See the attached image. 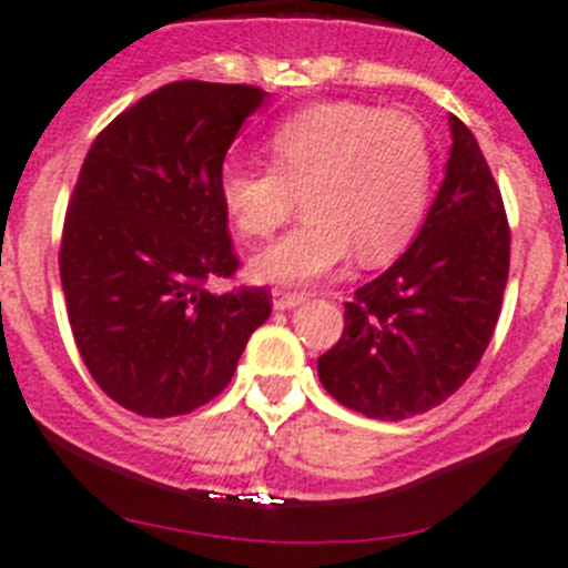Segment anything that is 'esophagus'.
<instances>
[{
	"instance_id": "1",
	"label": "esophagus",
	"mask_w": 568,
	"mask_h": 568,
	"mask_svg": "<svg viewBox=\"0 0 568 568\" xmlns=\"http://www.w3.org/2000/svg\"><path fill=\"white\" fill-rule=\"evenodd\" d=\"M305 291H285V288H274V308L277 311H291L296 308L300 302H305Z\"/></svg>"
}]
</instances>
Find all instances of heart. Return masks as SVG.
Wrapping results in <instances>:
<instances>
[{
    "instance_id": "heart-1",
    "label": "heart",
    "mask_w": 568,
    "mask_h": 568,
    "mask_svg": "<svg viewBox=\"0 0 568 568\" xmlns=\"http://www.w3.org/2000/svg\"><path fill=\"white\" fill-rule=\"evenodd\" d=\"M272 164L224 162L219 195L235 230L268 237L305 219L248 263L263 283H308L358 252L378 266L404 252L426 215L434 153L426 129L404 111L316 103L268 131Z\"/></svg>"
}]
</instances>
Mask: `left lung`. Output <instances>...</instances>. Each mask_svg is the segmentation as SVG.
<instances>
[{
  "instance_id": "obj_1",
  "label": "left lung",
  "mask_w": 568,
  "mask_h": 568,
  "mask_svg": "<svg viewBox=\"0 0 568 568\" xmlns=\"http://www.w3.org/2000/svg\"><path fill=\"white\" fill-rule=\"evenodd\" d=\"M439 193L415 243L344 305V333L320 356L338 404L406 420L454 395L485 356L510 272L505 201L459 116Z\"/></svg>"
}]
</instances>
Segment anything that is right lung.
<instances>
[{
	"instance_id": "add662e5",
	"label": "right lung",
	"mask_w": 568,
	"mask_h": 568,
	"mask_svg": "<svg viewBox=\"0 0 568 568\" xmlns=\"http://www.w3.org/2000/svg\"><path fill=\"white\" fill-rule=\"evenodd\" d=\"M263 98L243 83H168L83 159L58 254L67 314L92 378L134 415L210 404L272 314L268 288H204L237 268L219 173Z\"/></svg>"
}]
</instances>
